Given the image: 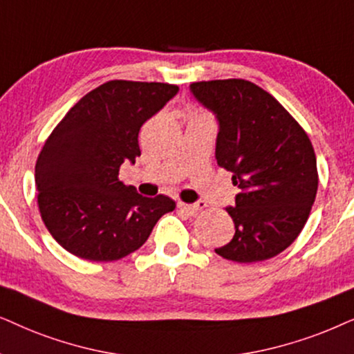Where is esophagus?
<instances>
[{
	"label": "esophagus",
	"instance_id": "obj_1",
	"mask_svg": "<svg viewBox=\"0 0 354 354\" xmlns=\"http://www.w3.org/2000/svg\"><path fill=\"white\" fill-rule=\"evenodd\" d=\"M178 209L185 212L187 215H194L199 210L205 209V202H197V204H185V202H178Z\"/></svg>",
	"mask_w": 354,
	"mask_h": 354
}]
</instances>
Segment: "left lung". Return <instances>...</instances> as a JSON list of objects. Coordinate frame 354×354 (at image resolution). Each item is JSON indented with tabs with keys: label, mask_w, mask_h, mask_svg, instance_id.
Segmentation results:
<instances>
[{
	"label": "left lung",
	"mask_w": 354,
	"mask_h": 354,
	"mask_svg": "<svg viewBox=\"0 0 354 354\" xmlns=\"http://www.w3.org/2000/svg\"><path fill=\"white\" fill-rule=\"evenodd\" d=\"M191 92L216 116V163L239 189L234 207H226L234 236L215 252L239 263L275 257L298 238L317 194L308 134L270 93L244 79L194 82Z\"/></svg>",
	"instance_id": "obj_1"
}]
</instances>
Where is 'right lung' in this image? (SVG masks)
Here are the masks:
<instances>
[{"label": "right lung", "instance_id": "1", "mask_svg": "<svg viewBox=\"0 0 354 354\" xmlns=\"http://www.w3.org/2000/svg\"><path fill=\"white\" fill-rule=\"evenodd\" d=\"M163 82L110 81L84 95L53 129L35 165L41 220L59 246L92 262L134 252L173 199L144 197L118 180L140 155L139 131L176 95Z\"/></svg>", "mask_w": 354, "mask_h": 354}]
</instances>
